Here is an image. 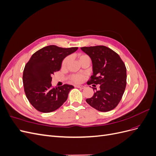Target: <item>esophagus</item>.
Here are the masks:
<instances>
[{
  "instance_id": "esophagus-1",
  "label": "esophagus",
  "mask_w": 156,
  "mask_h": 156,
  "mask_svg": "<svg viewBox=\"0 0 156 156\" xmlns=\"http://www.w3.org/2000/svg\"><path fill=\"white\" fill-rule=\"evenodd\" d=\"M76 88H81V89H83L84 88V86H82V85H75V86Z\"/></svg>"
}]
</instances>
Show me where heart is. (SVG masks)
Instances as JSON below:
<instances>
[{"instance_id": "obj_1", "label": "heart", "mask_w": 156, "mask_h": 156, "mask_svg": "<svg viewBox=\"0 0 156 156\" xmlns=\"http://www.w3.org/2000/svg\"><path fill=\"white\" fill-rule=\"evenodd\" d=\"M86 56V55H82L80 56V58L83 57V56ZM69 58L68 57V56H67V57H66L64 59V60L62 61V66L63 67H65L67 65L68 61H69ZM84 77V75L82 74H73L70 76V80L74 83H81L83 81Z\"/></svg>"}]
</instances>
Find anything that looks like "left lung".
<instances>
[{"mask_svg": "<svg viewBox=\"0 0 156 156\" xmlns=\"http://www.w3.org/2000/svg\"><path fill=\"white\" fill-rule=\"evenodd\" d=\"M81 50L90 57L93 75L88 84H100V90L92 98L87 99V103L101 112L111 111L118 105L126 87V68L116 52L103 45L83 47Z\"/></svg>", "mask_w": 156, "mask_h": 156, "instance_id": "left-lung-1", "label": "left lung"}]
</instances>
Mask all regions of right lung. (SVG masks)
<instances>
[{"mask_svg": "<svg viewBox=\"0 0 156 156\" xmlns=\"http://www.w3.org/2000/svg\"><path fill=\"white\" fill-rule=\"evenodd\" d=\"M78 48H62L54 45L46 46L33 54L23 71V83L30 104L41 112H53L66 101L70 84L52 87V75L60 70L62 60Z\"/></svg>", "mask_w": 156, "mask_h": 156, "instance_id": "1", "label": "right lung"}]
</instances>
